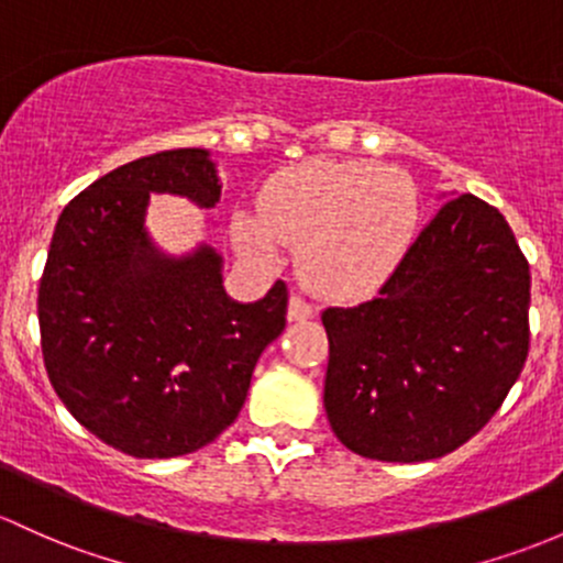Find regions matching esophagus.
Wrapping results in <instances>:
<instances>
[{"label":"esophagus","instance_id":"1","mask_svg":"<svg viewBox=\"0 0 563 563\" xmlns=\"http://www.w3.org/2000/svg\"><path fill=\"white\" fill-rule=\"evenodd\" d=\"M313 317V306L306 303L300 295H292L289 298V308H287V319L289 322H306V319Z\"/></svg>","mask_w":563,"mask_h":563}]
</instances>
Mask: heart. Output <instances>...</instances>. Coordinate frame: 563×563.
<instances>
[{"label": "heart", "mask_w": 563, "mask_h": 563, "mask_svg": "<svg viewBox=\"0 0 563 563\" xmlns=\"http://www.w3.org/2000/svg\"><path fill=\"white\" fill-rule=\"evenodd\" d=\"M419 196L405 174L365 161H311L276 174L263 211L239 209L233 235L244 252L276 257L298 244L303 282L330 298H356L391 276L413 241Z\"/></svg>", "instance_id": "obj_1"}]
</instances>
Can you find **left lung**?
<instances>
[{"label":"left lung","instance_id":"8db88e82","mask_svg":"<svg viewBox=\"0 0 563 563\" xmlns=\"http://www.w3.org/2000/svg\"><path fill=\"white\" fill-rule=\"evenodd\" d=\"M322 324L335 438L365 459L429 462L467 443L521 376L529 263L497 209L451 192L376 298L328 308Z\"/></svg>","mask_w":563,"mask_h":563}]
</instances>
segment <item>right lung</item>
Instances as JSON below:
<instances>
[{"mask_svg":"<svg viewBox=\"0 0 563 563\" xmlns=\"http://www.w3.org/2000/svg\"><path fill=\"white\" fill-rule=\"evenodd\" d=\"M150 192L220 203L209 150L125 163L62 211L40 282L47 378L88 432L136 459L211 443L239 416L260 354L287 324V287L239 303L222 255H168L147 231Z\"/></svg>","mask_w":563,"mask_h":563,"instance_id":"1","label":"right lung"}]
</instances>
